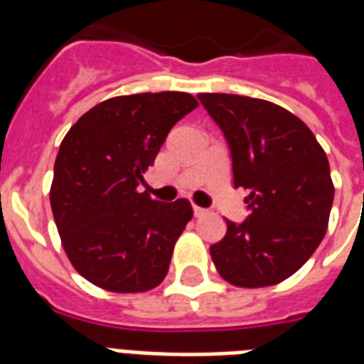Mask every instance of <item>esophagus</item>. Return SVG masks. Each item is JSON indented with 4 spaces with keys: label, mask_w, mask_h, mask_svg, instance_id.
<instances>
[{
    "label": "esophagus",
    "mask_w": 364,
    "mask_h": 364,
    "mask_svg": "<svg viewBox=\"0 0 364 364\" xmlns=\"http://www.w3.org/2000/svg\"><path fill=\"white\" fill-rule=\"evenodd\" d=\"M193 211H194V217H202L208 213V211H205L204 208H200V205H193Z\"/></svg>",
    "instance_id": "1"
}]
</instances>
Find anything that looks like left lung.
<instances>
[{
    "instance_id": "obj_1",
    "label": "left lung",
    "mask_w": 364,
    "mask_h": 364,
    "mask_svg": "<svg viewBox=\"0 0 364 364\" xmlns=\"http://www.w3.org/2000/svg\"><path fill=\"white\" fill-rule=\"evenodd\" d=\"M227 137L234 187L245 188L249 217L227 221L210 247L223 279L257 289L287 279L325 238L334 185L328 159L299 117L238 94H198Z\"/></svg>"
}]
</instances>
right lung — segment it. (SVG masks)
I'll return each mask as SVG.
<instances>
[{
	"label": "right lung",
	"mask_w": 364,
	"mask_h": 364,
	"mask_svg": "<svg viewBox=\"0 0 364 364\" xmlns=\"http://www.w3.org/2000/svg\"><path fill=\"white\" fill-rule=\"evenodd\" d=\"M198 107L187 92L117 96L94 105L60 143L50 208L62 247L79 274L113 293L162 283L191 202L139 193L168 132Z\"/></svg>",
	"instance_id": "right-lung-1"
}]
</instances>
